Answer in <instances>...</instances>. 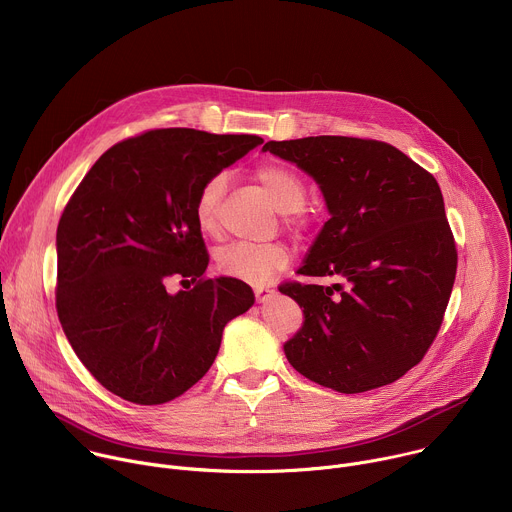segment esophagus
I'll list each match as a JSON object with an SVG mask.
<instances>
[{"mask_svg":"<svg viewBox=\"0 0 512 512\" xmlns=\"http://www.w3.org/2000/svg\"><path fill=\"white\" fill-rule=\"evenodd\" d=\"M275 294V289L273 287H269V285H259V287H255V298H257V302H265V300H269L271 296Z\"/></svg>","mask_w":512,"mask_h":512,"instance_id":"34e87169","label":"esophagus"}]
</instances>
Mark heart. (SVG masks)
<instances>
[{
    "mask_svg": "<svg viewBox=\"0 0 512 512\" xmlns=\"http://www.w3.org/2000/svg\"><path fill=\"white\" fill-rule=\"evenodd\" d=\"M255 180L261 190L267 194L271 204L279 212H289L287 221H296L294 212L300 210L306 202V184L304 180L279 164H265L255 170ZM227 180L225 176L208 178L194 202L196 225L204 235L218 233V204L225 194ZM289 263V253L279 243L269 245H251L235 243L218 251L216 265L227 277H235L253 285L269 281L273 273L283 269Z\"/></svg>",
    "mask_w": 512,
    "mask_h": 512,
    "instance_id": "heart-1",
    "label": "heart"
}]
</instances>
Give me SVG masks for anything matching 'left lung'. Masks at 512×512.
Listing matches in <instances>:
<instances>
[{
	"instance_id": "obj_1",
	"label": "left lung",
	"mask_w": 512,
	"mask_h": 512,
	"mask_svg": "<svg viewBox=\"0 0 512 512\" xmlns=\"http://www.w3.org/2000/svg\"><path fill=\"white\" fill-rule=\"evenodd\" d=\"M320 186L330 218L298 269L332 285L283 283L304 308L291 367L338 393L401 379L423 358L456 279L458 253L435 178L393 145L318 135L267 141Z\"/></svg>"
}]
</instances>
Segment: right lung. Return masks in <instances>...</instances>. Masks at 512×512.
I'll list each match as a JSON object with an SVG mask.
<instances>
[{"instance_id": "right-lung-1", "label": "right lung", "mask_w": 512, "mask_h": 512, "mask_svg": "<svg viewBox=\"0 0 512 512\" xmlns=\"http://www.w3.org/2000/svg\"><path fill=\"white\" fill-rule=\"evenodd\" d=\"M263 139L154 129L115 143L68 200L56 231V310L89 373L137 405H160L198 383L225 326L255 296L235 277H206L194 218L202 184ZM172 276L194 282L170 295Z\"/></svg>"}]
</instances>
